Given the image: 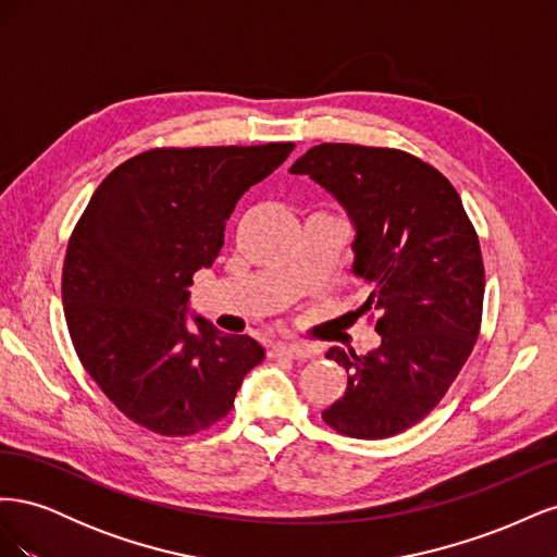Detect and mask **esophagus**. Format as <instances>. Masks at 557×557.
<instances>
[{
  "label": "esophagus",
  "instance_id": "esophagus-1",
  "mask_svg": "<svg viewBox=\"0 0 557 557\" xmlns=\"http://www.w3.org/2000/svg\"><path fill=\"white\" fill-rule=\"evenodd\" d=\"M272 356H283V358H293V360H307L313 356L311 346H301V344H276L272 348Z\"/></svg>",
  "mask_w": 557,
  "mask_h": 557
}]
</instances>
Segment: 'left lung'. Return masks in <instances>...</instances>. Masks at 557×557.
Segmentation results:
<instances>
[{
  "label": "left lung",
  "mask_w": 557,
  "mask_h": 557,
  "mask_svg": "<svg viewBox=\"0 0 557 557\" xmlns=\"http://www.w3.org/2000/svg\"><path fill=\"white\" fill-rule=\"evenodd\" d=\"M290 172L346 209L352 274L369 285L358 313H381L376 350H327L348 385L323 420L356 440H385L442 401L476 344L485 288L476 230L450 181L397 148L320 144Z\"/></svg>",
  "instance_id": "left-lung-1"
}]
</instances>
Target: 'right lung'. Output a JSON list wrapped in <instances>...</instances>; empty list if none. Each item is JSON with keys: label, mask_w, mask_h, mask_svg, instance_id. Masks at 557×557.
<instances>
[{"label": "right lung", "mask_w": 557, "mask_h": 557, "mask_svg": "<svg viewBox=\"0 0 557 557\" xmlns=\"http://www.w3.org/2000/svg\"><path fill=\"white\" fill-rule=\"evenodd\" d=\"M295 144L153 148L99 183L62 267V305L81 364L134 423L162 434L207 430L234 407L264 358L248 334L195 315L188 288L223 248L225 221Z\"/></svg>", "instance_id": "1"}]
</instances>
